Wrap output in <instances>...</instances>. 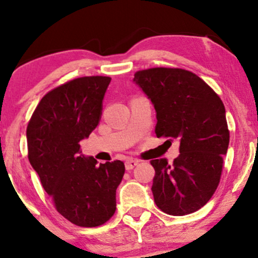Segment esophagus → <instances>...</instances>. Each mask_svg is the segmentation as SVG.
<instances>
[{"instance_id": "esophagus-1", "label": "esophagus", "mask_w": 258, "mask_h": 258, "mask_svg": "<svg viewBox=\"0 0 258 258\" xmlns=\"http://www.w3.org/2000/svg\"><path fill=\"white\" fill-rule=\"evenodd\" d=\"M138 164H139L138 160L128 159V160H126V162H125V167H126V170H127V171H130V170H132V168L135 167V166H137Z\"/></svg>"}]
</instances>
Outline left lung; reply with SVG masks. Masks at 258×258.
<instances>
[{
	"label": "left lung",
	"instance_id": "8db88e82",
	"mask_svg": "<svg viewBox=\"0 0 258 258\" xmlns=\"http://www.w3.org/2000/svg\"><path fill=\"white\" fill-rule=\"evenodd\" d=\"M133 81L155 108L156 137L180 142L172 165L166 159L150 161L154 201L167 215L198 211L220 184L229 144L223 102L203 79L179 68L139 70Z\"/></svg>",
	"mask_w": 258,
	"mask_h": 258
}]
</instances>
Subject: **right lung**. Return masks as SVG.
Segmentation results:
<instances>
[{
  "label": "right lung",
  "instance_id": "1",
  "mask_svg": "<svg viewBox=\"0 0 258 258\" xmlns=\"http://www.w3.org/2000/svg\"><path fill=\"white\" fill-rule=\"evenodd\" d=\"M84 76L53 88L40 100L26 128L28 158L55 210L79 227H98L116 210L125 173L120 160L97 165L80 154V142L96 128L110 84Z\"/></svg>",
  "mask_w": 258,
  "mask_h": 258
}]
</instances>
